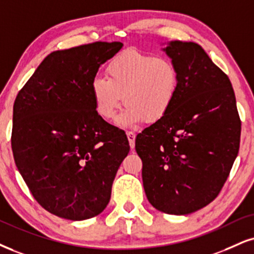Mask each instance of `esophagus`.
I'll list each match as a JSON object with an SVG mask.
<instances>
[{
  "instance_id": "esophagus-1",
  "label": "esophagus",
  "mask_w": 254,
  "mask_h": 254,
  "mask_svg": "<svg viewBox=\"0 0 254 254\" xmlns=\"http://www.w3.org/2000/svg\"><path fill=\"white\" fill-rule=\"evenodd\" d=\"M127 137H128V141H129V146L130 148H134L135 147V133L134 132H127Z\"/></svg>"
}]
</instances>
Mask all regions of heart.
Listing matches in <instances>:
<instances>
[{"label": "heart", "instance_id": "obj_1", "mask_svg": "<svg viewBox=\"0 0 254 254\" xmlns=\"http://www.w3.org/2000/svg\"><path fill=\"white\" fill-rule=\"evenodd\" d=\"M106 77L93 80L94 105L100 117L112 120L124 100L126 107L117 120L121 127H134L146 118L161 120L173 107L180 88L173 62L135 49L115 56L107 64Z\"/></svg>", "mask_w": 254, "mask_h": 254}]
</instances>
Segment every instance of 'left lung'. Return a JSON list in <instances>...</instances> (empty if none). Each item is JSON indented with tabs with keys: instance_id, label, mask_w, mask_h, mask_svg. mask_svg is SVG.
Wrapping results in <instances>:
<instances>
[{
	"instance_id": "8db88e82",
	"label": "left lung",
	"mask_w": 254,
	"mask_h": 254,
	"mask_svg": "<svg viewBox=\"0 0 254 254\" xmlns=\"http://www.w3.org/2000/svg\"><path fill=\"white\" fill-rule=\"evenodd\" d=\"M180 88L168 114L135 139L148 201L167 214H190L217 198L239 152L242 122L232 83L194 42L162 48Z\"/></svg>"
}]
</instances>
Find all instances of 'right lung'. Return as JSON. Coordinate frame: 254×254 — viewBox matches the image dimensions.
<instances>
[{"label": "right lung", "instance_id": "add662e5", "mask_svg": "<svg viewBox=\"0 0 254 254\" xmlns=\"http://www.w3.org/2000/svg\"><path fill=\"white\" fill-rule=\"evenodd\" d=\"M122 46L94 42L53 52L15 99V164L36 201L60 218L101 213L129 152L126 134L100 117L90 90L100 65Z\"/></svg>", "mask_w": 254, "mask_h": 254}]
</instances>
